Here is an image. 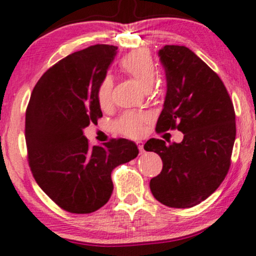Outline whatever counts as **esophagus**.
I'll use <instances>...</instances> for the list:
<instances>
[{
    "label": "esophagus",
    "instance_id": "esophagus-1",
    "mask_svg": "<svg viewBox=\"0 0 256 256\" xmlns=\"http://www.w3.org/2000/svg\"><path fill=\"white\" fill-rule=\"evenodd\" d=\"M137 146H138V148H139V151H140V154L142 152H144V143L143 142H137Z\"/></svg>",
    "mask_w": 256,
    "mask_h": 256
}]
</instances>
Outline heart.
I'll return each mask as SVG.
<instances>
[{
	"label": "heart",
	"mask_w": 256,
	"mask_h": 256,
	"mask_svg": "<svg viewBox=\"0 0 256 256\" xmlns=\"http://www.w3.org/2000/svg\"><path fill=\"white\" fill-rule=\"evenodd\" d=\"M120 70L134 79L144 90H151L156 80L157 70L154 59L146 50H136L128 54L120 61ZM112 79L105 76L99 84L96 90V99L100 108H108L112 102ZM148 116L143 113L126 112L116 122V130L128 137H138L142 134Z\"/></svg>",
	"instance_id": "obj_1"
}]
</instances>
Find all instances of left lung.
<instances>
[{"mask_svg": "<svg viewBox=\"0 0 256 256\" xmlns=\"http://www.w3.org/2000/svg\"><path fill=\"white\" fill-rule=\"evenodd\" d=\"M166 96L156 131L177 130L180 143L152 138L144 145L158 154L163 169L150 180L154 198L171 208H192L212 195L227 176L234 146V106L220 76L184 46L158 52Z\"/></svg>", "mask_w": 256, "mask_h": 256, "instance_id": "1", "label": "left lung"}]
</instances>
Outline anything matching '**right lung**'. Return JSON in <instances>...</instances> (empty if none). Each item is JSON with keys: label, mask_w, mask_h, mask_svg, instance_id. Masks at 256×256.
Instances as JSON below:
<instances>
[{"label": "right lung", "mask_w": 256, "mask_h": 256, "mask_svg": "<svg viewBox=\"0 0 256 256\" xmlns=\"http://www.w3.org/2000/svg\"><path fill=\"white\" fill-rule=\"evenodd\" d=\"M118 47L96 44L70 54L40 78L26 111V144L35 180L60 208L90 214L113 192L112 170L137 157L128 139L90 146L84 128L102 112L96 99Z\"/></svg>", "instance_id": "obj_1"}]
</instances>
